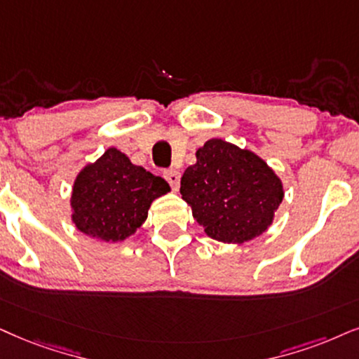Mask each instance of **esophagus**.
I'll return each mask as SVG.
<instances>
[{"mask_svg":"<svg viewBox=\"0 0 359 359\" xmlns=\"http://www.w3.org/2000/svg\"><path fill=\"white\" fill-rule=\"evenodd\" d=\"M164 177H165L167 182L170 184L172 190H179V184H180V172L179 170H175V169L165 170Z\"/></svg>","mask_w":359,"mask_h":359,"instance_id":"obj_1","label":"esophagus"}]
</instances>
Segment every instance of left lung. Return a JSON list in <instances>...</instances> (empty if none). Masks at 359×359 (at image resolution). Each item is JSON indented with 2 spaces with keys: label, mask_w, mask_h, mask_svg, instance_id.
Wrapping results in <instances>:
<instances>
[{
  "label": "left lung",
  "mask_w": 359,
  "mask_h": 359,
  "mask_svg": "<svg viewBox=\"0 0 359 359\" xmlns=\"http://www.w3.org/2000/svg\"><path fill=\"white\" fill-rule=\"evenodd\" d=\"M185 169L180 194L203 232L224 243H243L265 232L283 201V184L248 149L210 139Z\"/></svg>",
  "instance_id": "8db88e82"
}]
</instances>
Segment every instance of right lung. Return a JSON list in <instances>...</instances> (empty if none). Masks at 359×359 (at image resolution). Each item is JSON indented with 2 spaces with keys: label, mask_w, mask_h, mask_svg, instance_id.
I'll list each match as a JSON object with an SVG mask.
<instances>
[{
  "label": "right lung",
  "mask_w": 359,
  "mask_h": 359,
  "mask_svg": "<svg viewBox=\"0 0 359 359\" xmlns=\"http://www.w3.org/2000/svg\"><path fill=\"white\" fill-rule=\"evenodd\" d=\"M170 192L162 177L134 165L116 147H109L76 177L71 220L79 232L102 242H122L147 219L151 203Z\"/></svg>",
  "instance_id": "add662e5"
}]
</instances>
